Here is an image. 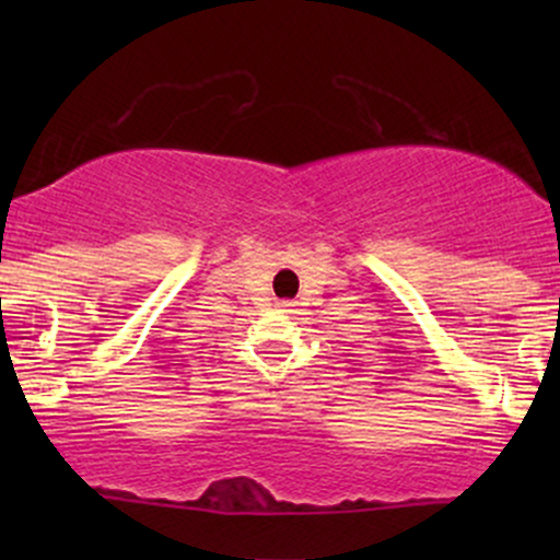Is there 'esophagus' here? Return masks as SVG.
I'll list each match as a JSON object with an SVG mask.
<instances>
[{
  "label": "esophagus",
  "instance_id": "34e87169",
  "mask_svg": "<svg viewBox=\"0 0 560 560\" xmlns=\"http://www.w3.org/2000/svg\"><path fill=\"white\" fill-rule=\"evenodd\" d=\"M292 307H294V302H289V300L279 302V311H281V313H292Z\"/></svg>",
  "mask_w": 560,
  "mask_h": 560
}]
</instances>
